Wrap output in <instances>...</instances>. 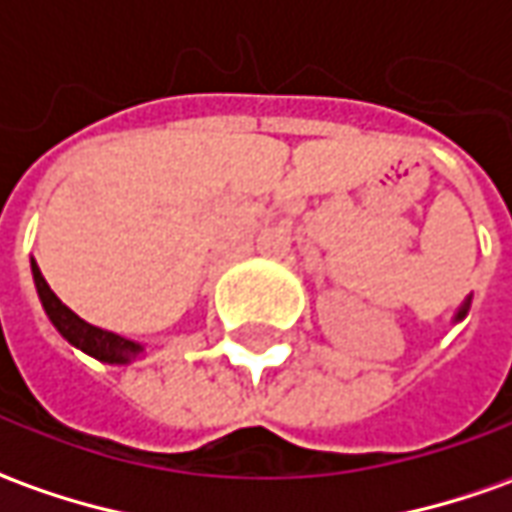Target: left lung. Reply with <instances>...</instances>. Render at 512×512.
<instances>
[{"label": "left lung", "mask_w": 512, "mask_h": 512, "mask_svg": "<svg viewBox=\"0 0 512 512\" xmlns=\"http://www.w3.org/2000/svg\"><path fill=\"white\" fill-rule=\"evenodd\" d=\"M465 312H468V301H465L463 306H460V312H457V317H454V320H463V317H465Z\"/></svg>", "instance_id": "left-lung-1"}]
</instances>
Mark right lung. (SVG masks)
Instances as JSON below:
<instances>
[{
	"instance_id": "add662e5",
	"label": "right lung",
	"mask_w": 512,
	"mask_h": 512,
	"mask_svg": "<svg viewBox=\"0 0 512 512\" xmlns=\"http://www.w3.org/2000/svg\"><path fill=\"white\" fill-rule=\"evenodd\" d=\"M33 278H35V290H38V298L44 303V309H47L49 320H52V326L61 331L63 337L74 345V348H80V351H86L88 357L100 359V362H108V365H128L130 359H136L142 354L144 348L139 343H133V340H125V337H119L114 331H105L97 329V326H91L86 320H80V317L74 315L72 309L61 303V298L55 295V292L49 290V284L41 276V270H38V264L33 262Z\"/></svg>"
}]
</instances>
